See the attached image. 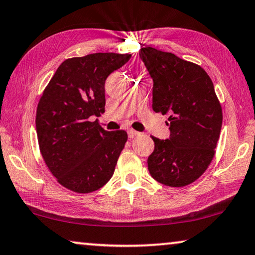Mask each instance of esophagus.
I'll list each match as a JSON object with an SVG mask.
<instances>
[{
	"instance_id": "34e87169",
	"label": "esophagus",
	"mask_w": 255,
	"mask_h": 255,
	"mask_svg": "<svg viewBox=\"0 0 255 255\" xmlns=\"http://www.w3.org/2000/svg\"><path fill=\"white\" fill-rule=\"evenodd\" d=\"M139 134H141V132L136 131V130H134V129H129L128 130L129 138H134V137H136V136H139Z\"/></svg>"
}]
</instances>
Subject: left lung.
Instances as JSON below:
<instances>
[{
  "instance_id": "8db88e82",
  "label": "left lung",
  "mask_w": 255,
  "mask_h": 255,
  "mask_svg": "<svg viewBox=\"0 0 255 255\" xmlns=\"http://www.w3.org/2000/svg\"><path fill=\"white\" fill-rule=\"evenodd\" d=\"M153 81L152 110L167 116L170 138L153 137L148 158L151 177L184 187L209 166L220 138L223 113L210 77L198 64L152 47L139 49Z\"/></svg>"
}]
</instances>
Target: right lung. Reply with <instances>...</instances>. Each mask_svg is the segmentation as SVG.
I'll list each match as a JSON object with an SVG mask.
<instances>
[{
  "label": "right lung",
  "instance_id": "obj_1",
  "mask_svg": "<svg viewBox=\"0 0 255 255\" xmlns=\"http://www.w3.org/2000/svg\"><path fill=\"white\" fill-rule=\"evenodd\" d=\"M130 54L95 53L67 59L42 92L35 127L41 156L57 182L87 194L112 178L128 135L107 131L98 120L105 112V81Z\"/></svg>",
  "mask_w": 255,
  "mask_h": 255
}]
</instances>
